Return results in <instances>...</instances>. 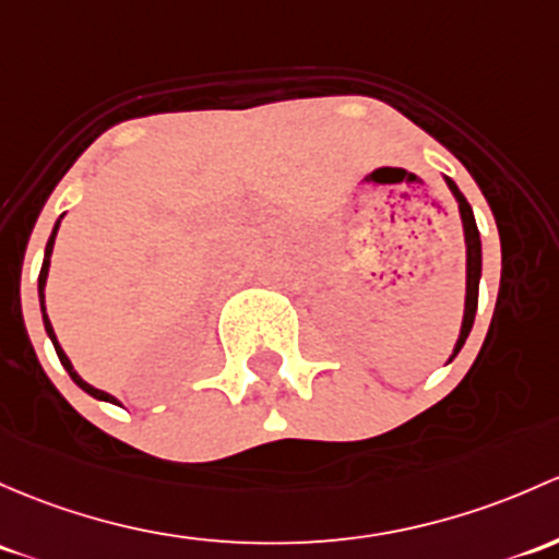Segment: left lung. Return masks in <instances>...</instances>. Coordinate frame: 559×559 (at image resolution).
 Instances as JSON below:
<instances>
[{
	"instance_id": "obj_1",
	"label": "left lung",
	"mask_w": 559,
	"mask_h": 559,
	"mask_svg": "<svg viewBox=\"0 0 559 559\" xmlns=\"http://www.w3.org/2000/svg\"><path fill=\"white\" fill-rule=\"evenodd\" d=\"M448 181L450 192L455 195L457 201V211H461V222H463V238H466V308H463V324H461V334H457V343L452 348L450 361L461 354L463 343H466L468 332L474 326V316H477V302H479V278H481V240H479V230L477 222H474V211L468 205L463 192L457 190V185L452 179L444 176Z\"/></svg>"
}]
</instances>
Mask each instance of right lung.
<instances>
[{
  "instance_id": "1",
  "label": "right lung",
  "mask_w": 559,
  "mask_h": 559,
  "mask_svg": "<svg viewBox=\"0 0 559 559\" xmlns=\"http://www.w3.org/2000/svg\"><path fill=\"white\" fill-rule=\"evenodd\" d=\"M58 225H61V219H58V222H56V227H52V235H50V240H47V246H45V260H43V270H39V308H43L45 332H47V337L52 340V348H56V354H58V358H61V364H63V369H67V372H69V378H72L74 383H78V385L82 388V391H85V393H91L93 399H98V402H109V404H117V407H120V402H117V399L111 396V393L102 391V388H93L91 383H85V380H82L78 372H74L72 361H69V356L63 354V348H61V345H58V337H56V332H52V324H50V319H47V310H45V284H47V270H50V254H52V243H56V233H58Z\"/></svg>"
}]
</instances>
